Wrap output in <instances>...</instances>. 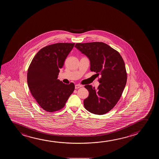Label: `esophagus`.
Listing matches in <instances>:
<instances>
[{"label": "esophagus", "instance_id": "1", "mask_svg": "<svg viewBox=\"0 0 159 159\" xmlns=\"http://www.w3.org/2000/svg\"><path fill=\"white\" fill-rule=\"evenodd\" d=\"M81 87H82V86L80 85H79V84H76V85H75V88L76 89H79V88H80Z\"/></svg>", "mask_w": 159, "mask_h": 159}]
</instances>
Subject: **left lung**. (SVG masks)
Listing matches in <instances>:
<instances>
[{
  "label": "left lung",
  "instance_id": "left-lung-1",
  "mask_svg": "<svg viewBox=\"0 0 159 159\" xmlns=\"http://www.w3.org/2000/svg\"><path fill=\"white\" fill-rule=\"evenodd\" d=\"M75 47L90 60L91 71L101 76L97 89L85 86L89 92L84 101L85 108L97 115L108 113L117 103L126 86L124 61L117 51L102 42L76 43Z\"/></svg>",
  "mask_w": 159,
  "mask_h": 159
}]
</instances>
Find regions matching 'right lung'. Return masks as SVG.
Masks as SVG:
<instances>
[{
    "label": "right lung",
    "mask_w": 159,
    "mask_h": 159,
    "mask_svg": "<svg viewBox=\"0 0 159 159\" xmlns=\"http://www.w3.org/2000/svg\"><path fill=\"white\" fill-rule=\"evenodd\" d=\"M75 43H56L45 46L33 58L27 72L31 94L45 111L53 112L65 107L73 92V83L65 84L58 79L61 69Z\"/></svg>",
    "instance_id": "add662e5"
}]
</instances>
